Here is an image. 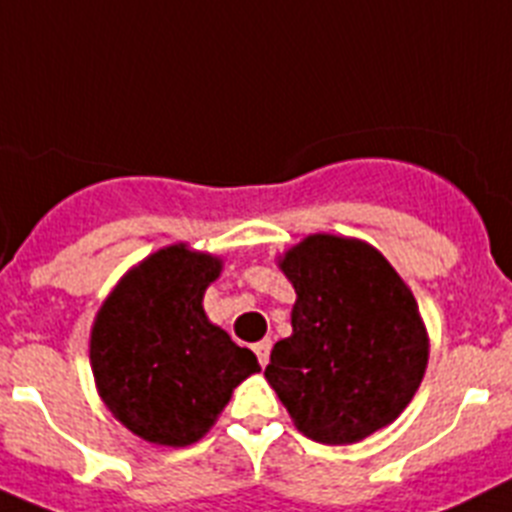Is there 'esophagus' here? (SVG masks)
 Returning a JSON list of instances; mask_svg holds the SVG:
<instances>
[{"label": "esophagus", "mask_w": 512, "mask_h": 512, "mask_svg": "<svg viewBox=\"0 0 512 512\" xmlns=\"http://www.w3.org/2000/svg\"><path fill=\"white\" fill-rule=\"evenodd\" d=\"M253 351H256V356H259V364L266 366L269 364V354H271V341L269 338H264V341L253 343Z\"/></svg>", "instance_id": "1"}]
</instances>
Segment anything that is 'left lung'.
<instances>
[{"label":"left lung","instance_id":"left-lung-1","mask_svg":"<svg viewBox=\"0 0 512 512\" xmlns=\"http://www.w3.org/2000/svg\"><path fill=\"white\" fill-rule=\"evenodd\" d=\"M279 266L297 302L266 379L297 428L341 446L390 425L428 364L413 292L382 253L338 235H310Z\"/></svg>","mask_w":512,"mask_h":512}]
</instances>
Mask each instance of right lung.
Returning a JSON list of instances; mask_svg holds the SVG:
<instances>
[{"instance_id":"right-lung-1","label":"right lung","mask_w":512,"mask_h":512,"mask_svg":"<svg viewBox=\"0 0 512 512\" xmlns=\"http://www.w3.org/2000/svg\"><path fill=\"white\" fill-rule=\"evenodd\" d=\"M220 261L171 246L115 287L92 330L99 395L122 425L158 446H187L261 366L202 310Z\"/></svg>"}]
</instances>
